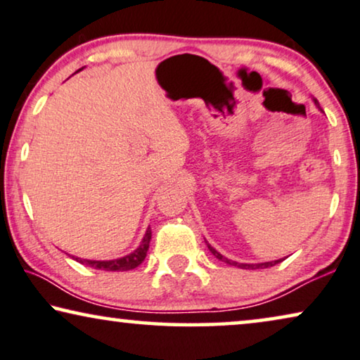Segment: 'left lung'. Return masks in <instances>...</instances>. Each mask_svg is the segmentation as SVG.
<instances>
[{"mask_svg": "<svg viewBox=\"0 0 360 360\" xmlns=\"http://www.w3.org/2000/svg\"><path fill=\"white\" fill-rule=\"evenodd\" d=\"M313 101H314V105H316V106L319 108V103H318L316 98H313ZM319 110H321V108H319ZM206 245H208V249L211 250V254H213L216 259H219L221 262L229 264V265H234V267H239V269H248V270H254V269H267V267H274L275 264H280V262H282V260H283V259H278V260H272V262H262V264H239V262H234V260H229L228 257H224V255H221V254L218 252V250L211 248V245H210L208 243H206Z\"/></svg>", "mask_w": 360, "mask_h": 360, "instance_id": "obj_1", "label": "left lung"}]
</instances>
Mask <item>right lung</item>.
Masks as SVG:
<instances>
[{"instance_id":"add662e5","label":"right lung","mask_w":360,"mask_h":360,"mask_svg":"<svg viewBox=\"0 0 360 360\" xmlns=\"http://www.w3.org/2000/svg\"><path fill=\"white\" fill-rule=\"evenodd\" d=\"M152 238V231L150 228H147L144 239L139 248H137L134 252L124 255L121 259H115V260H86V259H80L75 257L77 262H80L83 265H90L93 269H100V270H108V272H126V270H132L136 269L137 265H141L144 262L147 250H149V243Z\"/></svg>"}]
</instances>
